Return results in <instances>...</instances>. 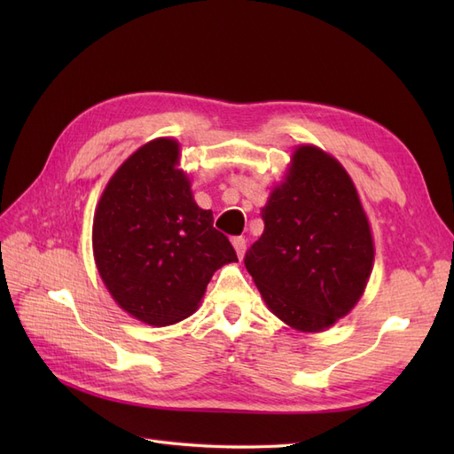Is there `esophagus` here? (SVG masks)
Instances as JSON below:
<instances>
[{
    "instance_id": "1",
    "label": "esophagus",
    "mask_w": 454,
    "mask_h": 454,
    "mask_svg": "<svg viewBox=\"0 0 454 454\" xmlns=\"http://www.w3.org/2000/svg\"><path fill=\"white\" fill-rule=\"evenodd\" d=\"M232 246H235V250H237L239 259H242V257H244V254H246V239H242V237H235V239H232Z\"/></svg>"
}]
</instances>
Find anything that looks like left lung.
<instances>
[{
	"instance_id": "8db88e82",
	"label": "left lung",
	"mask_w": 454,
	"mask_h": 454,
	"mask_svg": "<svg viewBox=\"0 0 454 454\" xmlns=\"http://www.w3.org/2000/svg\"><path fill=\"white\" fill-rule=\"evenodd\" d=\"M261 215L265 231L244 263L267 309L301 333L325 332L358 305L375 261L350 174L324 149L301 144Z\"/></svg>"
}]
</instances>
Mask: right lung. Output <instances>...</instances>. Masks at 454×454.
Instances as JSON below:
<instances>
[{
    "mask_svg": "<svg viewBox=\"0 0 454 454\" xmlns=\"http://www.w3.org/2000/svg\"><path fill=\"white\" fill-rule=\"evenodd\" d=\"M174 138H155L121 164L96 204L92 254L115 303L162 327L193 314L217 269L237 263L212 210L193 199Z\"/></svg>",
    "mask_w": 454,
    "mask_h": 454,
    "instance_id": "add662e5",
    "label": "right lung"
}]
</instances>
